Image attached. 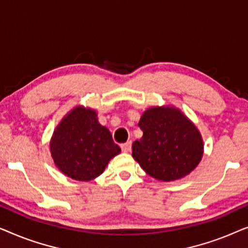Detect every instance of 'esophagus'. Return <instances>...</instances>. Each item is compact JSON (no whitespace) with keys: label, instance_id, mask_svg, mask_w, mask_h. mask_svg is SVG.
<instances>
[{"label":"esophagus","instance_id":"1","mask_svg":"<svg viewBox=\"0 0 248 248\" xmlns=\"http://www.w3.org/2000/svg\"><path fill=\"white\" fill-rule=\"evenodd\" d=\"M131 147H132V142L131 141H127L126 143H123L121 145L122 151H123V152H130Z\"/></svg>","mask_w":248,"mask_h":248}]
</instances>
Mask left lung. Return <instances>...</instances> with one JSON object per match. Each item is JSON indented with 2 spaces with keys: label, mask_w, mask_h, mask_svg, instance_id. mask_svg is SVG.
I'll use <instances>...</instances> for the list:
<instances>
[{
  "label": "left lung",
  "mask_w": 248,
  "mask_h": 248,
  "mask_svg": "<svg viewBox=\"0 0 248 248\" xmlns=\"http://www.w3.org/2000/svg\"><path fill=\"white\" fill-rule=\"evenodd\" d=\"M139 126L143 137L133 142L132 155L151 177L176 181L194 170L201 161L204 147L201 133L178 108H148Z\"/></svg>",
  "instance_id": "obj_1"
}]
</instances>
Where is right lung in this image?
Wrapping results in <instances>:
<instances>
[{"label":"right lung","mask_w":248,"mask_h":248,"mask_svg":"<svg viewBox=\"0 0 248 248\" xmlns=\"http://www.w3.org/2000/svg\"><path fill=\"white\" fill-rule=\"evenodd\" d=\"M50 155L64 175L80 182L98 177L121 148L107 127L98 122L96 110L77 106L60 122L50 139Z\"/></svg>","instance_id":"right-lung-1"}]
</instances>
